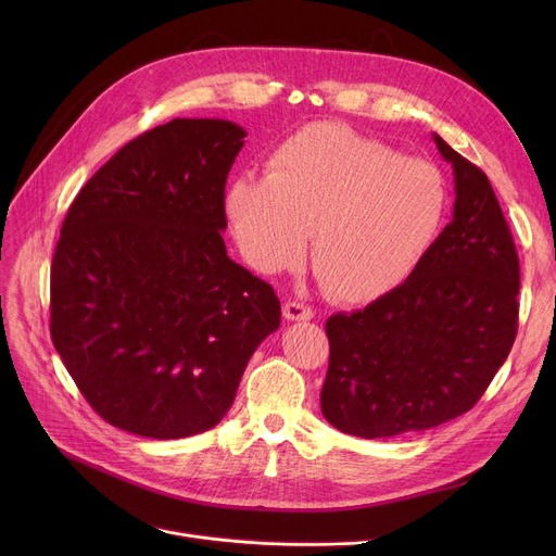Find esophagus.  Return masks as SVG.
Instances as JSON below:
<instances>
[{
	"label": "esophagus",
	"mask_w": 556,
	"mask_h": 556,
	"mask_svg": "<svg viewBox=\"0 0 556 556\" xmlns=\"http://www.w3.org/2000/svg\"><path fill=\"white\" fill-rule=\"evenodd\" d=\"M313 308L300 302H286L283 304V317L293 319V323H306V319H313Z\"/></svg>",
	"instance_id": "34e87169"
}]
</instances>
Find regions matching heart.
<instances>
[{
    "mask_svg": "<svg viewBox=\"0 0 556 556\" xmlns=\"http://www.w3.org/2000/svg\"><path fill=\"white\" fill-rule=\"evenodd\" d=\"M442 173L340 124H311L277 146L268 175H237L225 214L243 258L275 275L302 258L344 302L383 298L410 275L444 220ZM314 231H309V227Z\"/></svg>",
    "mask_w": 556,
    "mask_h": 556,
    "instance_id": "obj_1",
    "label": "heart"
}]
</instances>
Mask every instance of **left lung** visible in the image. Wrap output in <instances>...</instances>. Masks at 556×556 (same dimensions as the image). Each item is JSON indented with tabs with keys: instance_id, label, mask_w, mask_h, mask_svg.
<instances>
[{
	"instance_id": "left-lung-1",
	"label": "left lung",
	"mask_w": 556,
	"mask_h": 556,
	"mask_svg": "<svg viewBox=\"0 0 556 556\" xmlns=\"http://www.w3.org/2000/svg\"><path fill=\"white\" fill-rule=\"evenodd\" d=\"M432 139L453 166V220L401 286L327 319L319 405L333 428L365 440L469 413L516 340L520 268L498 198L484 170Z\"/></svg>"
}]
</instances>
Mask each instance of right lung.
<instances>
[{"instance_id":"obj_1","label":"right lung","mask_w":556,"mask_h":556,"mask_svg":"<svg viewBox=\"0 0 556 556\" xmlns=\"http://www.w3.org/2000/svg\"><path fill=\"white\" fill-rule=\"evenodd\" d=\"M245 130L173 119L78 191L51 263V340L97 415L151 440L214 428L279 329L270 283L227 256V173Z\"/></svg>"}]
</instances>
